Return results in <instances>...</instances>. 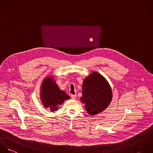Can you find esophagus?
<instances>
[{
  "label": "esophagus",
  "mask_w": 153,
  "mask_h": 153,
  "mask_svg": "<svg viewBox=\"0 0 153 153\" xmlns=\"http://www.w3.org/2000/svg\"><path fill=\"white\" fill-rule=\"evenodd\" d=\"M71 96V98L72 99H74V100L76 99V94H72Z\"/></svg>",
  "instance_id": "esophagus-1"
}]
</instances>
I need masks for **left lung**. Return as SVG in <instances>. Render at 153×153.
Returning <instances> with one entry per match:
<instances>
[{
    "label": "left lung",
    "mask_w": 153,
    "mask_h": 153,
    "mask_svg": "<svg viewBox=\"0 0 153 153\" xmlns=\"http://www.w3.org/2000/svg\"><path fill=\"white\" fill-rule=\"evenodd\" d=\"M82 88L80 99L90 115L103 112L111 102L112 88L106 78L97 72H93L84 79Z\"/></svg>",
    "instance_id": "left-lung-1"
}]
</instances>
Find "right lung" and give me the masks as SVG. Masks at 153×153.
I'll use <instances>...</instances> for the list:
<instances>
[{
  "label": "right lung",
  "mask_w": 153,
  "mask_h": 153,
  "mask_svg": "<svg viewBox=\"0 0 153 153\" xmlns=\"http://www.w3.org/2000/svg\"><path fill=\"white\" fill-rule=\"evenodd\" d=\"M40 99L44 108H48L51 112L58 109L59 106L70 97L66 93L60 89L54 77L50 75L45 77L42 82L40 89Z\"/></svg>",
  "instance_id": "right-lung-1"
}]
</instances>
